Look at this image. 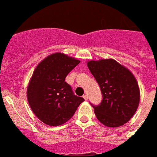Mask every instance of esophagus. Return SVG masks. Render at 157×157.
Here are the masks:
<instances>
[{"mask_svg": "<svg viewBox=\"0 0 157 157\" xmlns=\"http://www.w3.org/2000/svg\"><path fill=\"white\" fill-rule=\"evenodd\" d=\"M83 99H84L85 100H88V96L86 95V94H84V95L83 96Z\"/></svg>", "mask_w": 157, "mask_h": 157, "instance_id": "obj_1", "label": "esophagus"}]
</instances>
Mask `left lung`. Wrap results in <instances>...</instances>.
I'll list each match as a JSON object with an SVG mask.
<instances>
[{"instance_id":"obj_1","label":"left lung","mask_w":157,"mask_h":157,"mask_svg":"<svg viewBox=\"0 0 157 157\" xmlns=\"http://www.w3.org/2000/svg\"><path fill=\"white\" fill-rule=\"evenodd\" d=\"M87 66L103 95L100 104L91 103L97 120L109 127L128 122L140 102V90L134 76L113 59L90 60Z\"/></svg>"}]
</instances>
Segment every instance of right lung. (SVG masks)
<instances>
[{"instance_id":"1","label":"right lung","mask_w":157,"mask_h":157,"mask_svg":"<svg viewBox=\"0 0 157 157\" xmlns=\"http://www.w3.org/2000/svg\"><path fill=\"white\" fill-rule=\"evenodd\" d=\"M80 60L61 53L51 54L34 70L27 87V100L38 119L49 126H60L69 121L84 101L65 81Z\"/></svg>"}]
</instances>
